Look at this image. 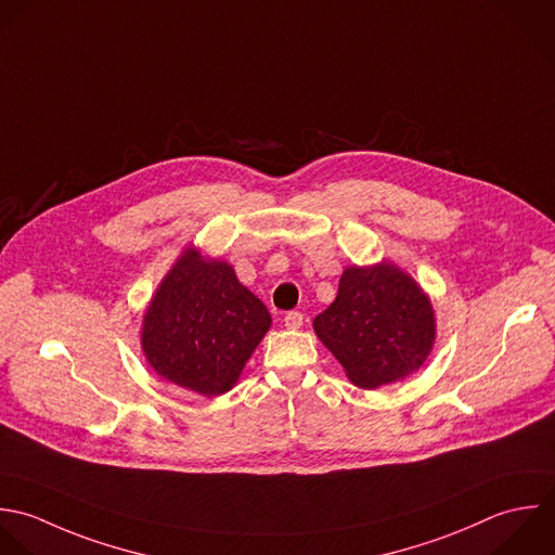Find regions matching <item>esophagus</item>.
Returning <instances> with one entry per match:
<instances>
[{"mask_svg": "<svg viewBox=\"0 0 555 555\" xmlns=\"http://www.w3.org/2000/svg\"><path fill=\"white\" fill-rule=\"evenodd\" d=\"M302 313L300 311H289V313H285V318H283V322H285V326L287 328H292V331H296V328H300L302 326Z\"/></svg>", "mask_w": 555, "mask_h": 555, "instance_id": "1", "label": "esophagus"}]
</instances>
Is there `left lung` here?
I'll return each mask as SVG.
<instances>
[{"mask_svg": "<svg viewBox=\"0 0 555 555\" xmlns=\"http://www.w3.org/2000/svg\"><path fill=\"white\" fill-rule=\"evenodd\" d=\"M313 328L361 389L417 372L437 335L430 298L389 261L346 268L337 298L313 320Z\"/></svg>", "mask_w": 555, "mask_h": 555, "instance_id": "1", "label": "left lung"}]
</instances>
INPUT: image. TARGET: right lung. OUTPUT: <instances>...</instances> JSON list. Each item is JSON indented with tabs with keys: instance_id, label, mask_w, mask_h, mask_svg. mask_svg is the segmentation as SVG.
Segmentation results:
<instances>
[{
	"instance_id": "obj_1",
	"label": "right lung",
	"mask_w": 555,
	"mask_h": 555,
	"mask_svg": "<svg viewBox=\"0 0 555 555\" xmlns=\"http://www.w3.org/2000/svg\"><path fill=\"white\" fill-rule=\"evenodd\" d=\"M272 318L227 261L194 248L168 270L142 320V350L164 380L222 396L240 378Z\"/></svg>"
}]
</instances>
